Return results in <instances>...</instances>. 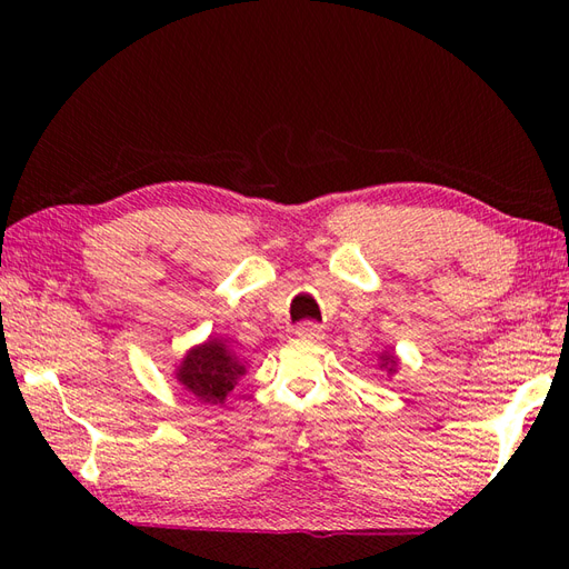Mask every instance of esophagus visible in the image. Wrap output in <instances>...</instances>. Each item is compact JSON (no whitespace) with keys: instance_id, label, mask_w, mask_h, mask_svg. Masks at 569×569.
I'll return each mask as SVG.
<instances>
[{"instance_id":"esophagus-1","label":"esophagus","mask_w":569,"mask_h":569,"mask_svg":"<svg viewBox=\"0 0 569 569\" xmlns=\"http://www.w3.org/2000/svg\"><path fill=\"white\" fill-rule=\"evenodd\" d=\"M296 337H300V340H308V342H318V340H322V328L318 322H300L296 328Z\"/></svg>"}]
</instances>
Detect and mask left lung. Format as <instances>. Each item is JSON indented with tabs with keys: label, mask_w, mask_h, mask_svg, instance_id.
<instances>
[{
	"label": "left lung",
	"mask_w": 569,
	"mask_h": 569,
	"mask_svg": "<svg viewBox=\"0 0 569 569\" xmlns=\"http://www.w3.org/2000/svg\"><path fill=\"white\" fill-rule=\"evenodd\" d=\"M379 359H381V369H386L389 373H396V369H398V357H396L393 352H383Z\"/></svg>",
	"instance_id": "8db88e82"
}]
</instances>
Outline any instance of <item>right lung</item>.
<instances>
[{
    "label": "right lung",
    "mask_w": 569,
    "mask_h": 569,
    "mask_svg": "<svg viewBox=\"0 0 569 569\" xmlns=\"http://www.w3.org/2000/svg\"><path fill=\"white\" fill-rule=\"evenodd\" d=\"M247 367L227 347L224 340H214L188 349V355L176 369V379L186 391L202 403H222L227 393L234 389L239 377H244Z\"/></svg>",
    "instance_id": "add662e5"
}]
</instances>
